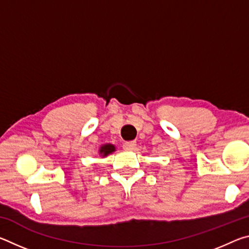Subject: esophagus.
<instances>
[{
	"instance_id": "esophagus-1",
	"label": "esophagus",
	"mask_w": 249,
	"mask_h": 249,
	"mask_svg": "<svg viewBox=\"0 0 249 249\" xmlns=\"http://www.w3.org/2000/svg\"><path fill=\"white\" fill-rule=\"evenodd\" d=\"M135 146H136V142L135 141H130V142H125L123 144V148L125 150H132L135 148Z\"/></svg>"
}]
</instances>
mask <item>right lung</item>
<instances>
[{
  "label": "right lung",
  "mask_w": 249,
  "mask_h": 249,
  "mask_svg": "<svg viewBox=\"0 0 249 249\" xmlns=\"http://www.w3.org/2000/svg\"><path fill=\"white\" fill-rule=\"evenodd\" d=\"M114 150H115V147L114 146L111 145V144H107V145H104V146L101 147L100 154L104 157V156H107L108 154L113 153V151H114Z\"/></svg>",
  "instance_id": "right-lung-1"
}]
</instances>
